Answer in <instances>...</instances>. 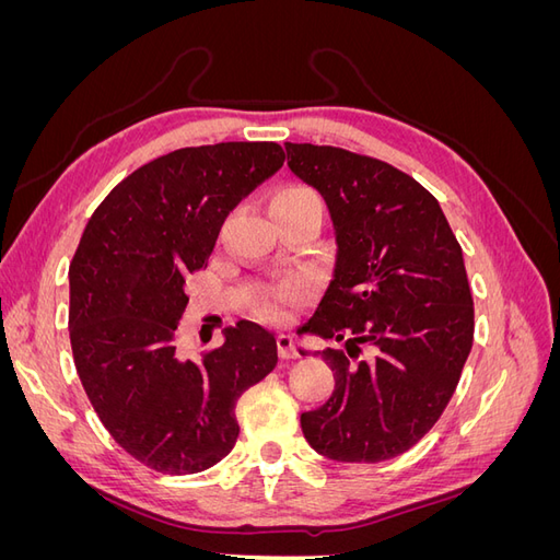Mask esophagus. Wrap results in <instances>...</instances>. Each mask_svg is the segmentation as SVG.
Segmentation results:
<instances>
[{
    "label": "esophagus",
    "mask_w": 560,
    "mask_h": 560,
    "mask_svg": "<svg viewBox=\"0 0 560 560\" xmlns=\"http://www.w3.org/2000/svg\"><path fill=\"white\" fill-rule=\"evenodd\" d=\"M278 352L282 360H296L299 352H296V346H294V338L290 334H280L278 336Z\"/></svg>",
    "instance_id": "esophagus-1"
}]
</instances>
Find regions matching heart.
<instances>
[{
  "label": "heart",
  "mask_w": 560,
  "mask_h": 560,
  "mask_svg": "<svg viewBox=\"0 0 560 560\" xmlns=\"http://www.w3.org/2000/svg\"><path fill=\"white\" fill-rule=\"evenodd\" d=\"M306 196H315V194L311 189H303V186H287V189L276 194V198H306ZM303 296H306V287H303V282H299V280L287 282V284L278 287V290L264 301L261 315L266 319L284 322Z\"/></svg>",
  "instance_id": "b5f03b06"
}]
</instances>
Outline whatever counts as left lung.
<instances>
[{"label": "left lung", "mask_w": 560, "mask_h": 560, "mask_svg": "<svg viewBox=\"0 0 560 560\" xmlns=\"http://www.w3.org/2000/svg\"><path fill=\"white\" fill-rule=\"evenodd\" d=\"M284 149L290 171L325 198L336 235L334 278L299 331L346 343L322 350L336 387L301 413V430L331 460L383 463L432 430L460 381L474 341L463 249L439 200L389 163Z\"/></svg>", "instance_id": "8db88e82"}]
</instances>
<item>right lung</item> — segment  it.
Returning <instances> with one entry per match:
<instances>
[{
	"instance_id": "add662e5",
	"label": "right lung",
	"mask_w": 560,
	"mask_h": 560,
	"mask_svg": "<svg viewBox=\"0 0 560 560\" xmlns=\"http://www.w3.org/2000/svg\"><path fill=\"white\" fill-rule=\"evenodd\" d=\"M276 142L186 147L100 202L70 264L77 374L114 442L163 474L217 465L238 439L235 401L278 364L276 336L241 319L200 362L177 354L186 278L208 266L229 212L278 173Z\"/></svg>"
}]
</instances>
